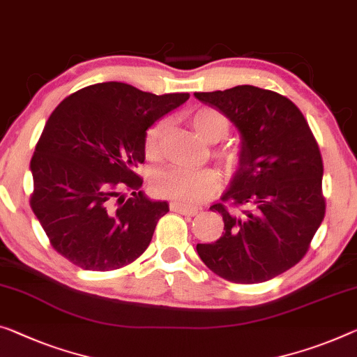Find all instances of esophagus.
I'll return each instance as SVG.
<instances>
[{"label":"esophagus","instance_id":"1","mask_svg":"<svg viewBox=\"0 0 357 357\" xmlns=\"http://www.w3.org/2000/svg\"><path fill=\"white\" fill-rule=\"evenodd\" d=\"M171 211L174 212H178V213H183V215H196L197 212H199V209L195 206H188V204H183V202H171Z\"/></svg>","mask_w":357,"mask_h":357}]
</instances>
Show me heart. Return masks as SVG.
<instances>
[{
  "mask_svg": "<svg viewBox=\"0 0 357 357\" xmlns=\"http://www.w3.org/2000/svg\"><path fill=\"white\" fill-rule=\"evenodd\" d=\"M190 123L202 140L215 144L228 132V119L220 112L212 108H199L190 116ZM167 129V121L161 119L148 130L145 139V153L148 158H158L161 151L162 135ZM217 158L227 169H234L238 164V153L233 150L217 151ZM153 190L156 195L178 199L188 204L201 202L212 196L220 186V174L212 167H183L171 166L158 171L153 177Z\"/></svg>",
  "mask_w": 357,
  "mask_h": 357,
  "instance_id": "heart-1",
  "label": "heart"
}]
</instances>
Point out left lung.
<instances>
[{"instance_id": "left-lung-1", "label": "left lung", "mask_w": 357, "mask_h": 357, "mask_svg": "<svg viewBox=\"0 0 357 357\" xmlns=\"http://www.w3.org/2000/svg\"><path fill=\"white\" fill-rule=\"evenodd\" d=\"M238 129V169L222 202L225 233L197 244L206 266L227 281L259 284L303 259L326 213L322 158L300 109L278 92L255 86L195 92Z\"/></svg>"}]
</instances>
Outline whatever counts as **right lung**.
<instances>
[{"label": "right lung", "mask_w": 357, "mask_h": 357, "mask_svg": "<svg viewBox=\"0 0 357 357\" xmlns=\"http://www.w3.org/2000/svg\"><path fill=\"white\" fill-rule=\"evenodd\" d=\"M188 98L108 81L59 103L30 162V204L60 255L83 270L112 271L144 254L169 204L139 190L135 169L145 161L146 130Z\"/></svg>", "instance_id": "1"}]
</instances>
